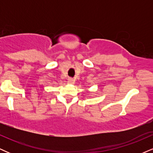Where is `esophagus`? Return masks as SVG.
I'll return each mask as SVG.
<instances>
[{"instance_id": "34e87169", "label": "esophagus", "mask_w": 153, "mask_h": 153, "mask_svg": "<svg viewBox=\"0 0 153 153\" xmlns=\"http://www.w3.org/2000/svg\"><path fill=\"white\" fill-rule=\"evenodd\" d=\"M68 84H73V83H74V80H73V79L71 78H68Z\"/></svg>"}]
</instances>
